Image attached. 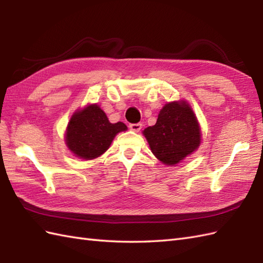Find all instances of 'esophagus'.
<instances>
[{"label": "esophagus", "mask_w": 263, "mask_h": 263, "mask_svg": "<svg viewBox=\"0 0 263 263\" xmlns=\"http://www.w3.org/2000/svg\"><path fill=\"white\" fill-rule=\"evenodd\" d=\"M130 130H132V131H135V132H139L141 130V127H142V124L141 123H136V124H130Z\"/></svg>", "instance_id": "esophagus-1"}]
</instances>
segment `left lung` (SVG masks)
Wrapping results in <instances>:
<instances>
[{"label": "left lung", "mask_w": 263, "mask_h": 263, "mask_svg": "<svg viewBox=\"0 0 263 263\" xmlns=\"http://www.w3.org/2000/svg\"><path fill=\"white\" fill-rule=\"evenodd\" d=\"M155 157L167 166L181 163L200 147L201 127L186 100H174L159 110L156 124L142 131Z\"/></svg>", "instance_id": "8db88e82"}]
</instances>
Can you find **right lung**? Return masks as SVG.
I'll return each mask as SVG.
<instances>
[{
  "label": "right lung",
  "instance_id": "1",
  "mask_svg": "<svg viewBox=\"0 0 263 263\" xmlns=\"http://www.w3.org/2000/svg\"><path fill=\"white\" fill-rule=\"evenodd\" d=\"M123 122L110 123L97 104H88L72 114L65 130V144L76 157L91 160L107 150L117 133L126 131Z\"/></svg>",
  "mask_w": 263,
  "mask_h": 263
}]
</instances>
